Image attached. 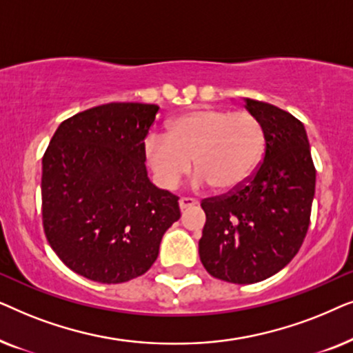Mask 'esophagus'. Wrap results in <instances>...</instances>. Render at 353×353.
Returning <instances> with one entry per match:
<instances>
[{"label":"esophagus","mask_w":353,"mask_h":353,"mask_svg":"<svg viewBox=\"0 0 353 353\" xmlns=\"http://www.w3.org/2000/svg\"><path fill=\"white\" fill-rule=\"evenodd\" d=\"M178 204H180L181 210H185V209H190L192 205H196L197 201L192 199V197H181V199L178 201Z\"/></svg>","instance_id":"obj_1"}]
</instances>
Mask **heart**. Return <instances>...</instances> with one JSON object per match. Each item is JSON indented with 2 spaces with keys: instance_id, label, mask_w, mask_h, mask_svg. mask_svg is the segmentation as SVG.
Returning a JSON list of instances; mask_svg holds the SVG:
<instances>
[{
  "instance_id": "heart-1",
  "label": "heart",
  "mask_w": 353,
  "mask_h": 353,
  "mask_svg": "<svg viewBox=\"0 0 353 353\" xmlns=\"http://www.w3.org/2000/svg\"><path fill=\"white\" fill-rule=\"evenodd\" d=\"M265 151L260 120L248 110L202 108L172 119L167 134H149L144 156L159 185L175 190L194 163L197 186L219 191L243 186L257 170Z\"/></svg>"
}]
</instances>
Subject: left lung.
Instances as JSON below:
<instances>
[{
  "instance_id": "1",
  "label": "left lung",
  "mask_w": 353,
  "mask_h": 353,
  "mask_svg": "<svg viewBox=\"0 0 353 353\" xmlns=\"http://www.w3.org/2000/svg\"><path fill=\"white\" fill-rule=\"evenodd\" d=\"M245 109L263 127V162L245 185L201 204V262L214 278L234 284L263 281L299 252L310 225L316 176L301 120L249 98Z\"/></svg>"
}]
</instances>
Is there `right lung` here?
<instances>
[{
    "mask_svg": "<svg viewBox=\"0 0 353 353\" xmlns=\"http://www.w3.org/2000/svg\"><path fill=\"white\" fill-rule=\"evenodd\" d=\"M156 104L110 103L57 127L43 156V228L72 272L104 284L141 276L180 219L178 197L148 176Z\"/></svg>",
    "mask_w": 353,
    "mask_h": 353,
    "instance_id": "right-lung-1",
    "label": "right lung"
}]
</instances>
